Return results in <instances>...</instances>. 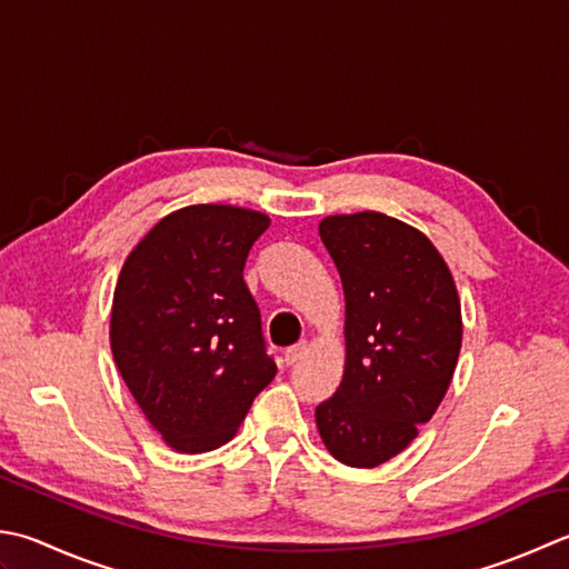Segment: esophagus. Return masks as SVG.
<instances>
[{"label":"esophagus","mask_w":569,"mask_h":569,"mask_svg":"<svg viewBox=\"0 0 569 569\" xmlns=\"http://www.w3.org/2000/svg\"><path fill=\"white\" fill-rule=\"evenodd\" d=\"M306 355H308V345L298 342V345H293V348L286 350V365H296V362L303 360Z\"/></svg>","instance_id":"1"}]
</instances>
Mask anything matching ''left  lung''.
Returning <instances> with one entry per match:
<instances>
[{
  "mask_svg": "<svg viewBox=\"0 0 569 569\" xmlns=\"http://www.w3.org/2000/svg\"><path fill=\"white\" fill-rule=\"evenodd\" d=\"M320 239L345 293V372L316 409L326 449L352 469L402 453L459 362L461 300L427 233L380 211L332 214Z\"/></svg>",
  "mask_w": 569,
  "mask_h": 569,
  "instance_id": "obj_1",
  "label": "left lung"
}]
</instances>
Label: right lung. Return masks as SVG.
<instances>
[{
  "label": "right lung",
  "instance_id": "obj_1",
  "mask_svg": "<svg viewBox=\"0 0 569 569\" xmlns=\"http://www.w3.org/2000/svg\"><path fill=\"white\" fill-rule=\"evenodd\" d=\"M261 211L192 204L162 217L122 263L110 350L142 415L177 453L224 447L276 377L243 283Z\"/></svg>",
  "mask_w": 569,
  "mask_h": 569
}]
</instances>
